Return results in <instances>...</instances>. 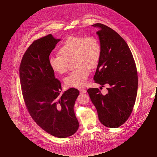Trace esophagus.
Segmentation results:
<instances>
[{
    "instance_id": "34e87169",
    "label": "esophagus",
    "mask_w": 157,
    "mask_h": 157,
    "mask_svg": "<svg viewBox=\"0 0 157 157\" xmlns=\"http://www.w3.org/2000/svg\"><path fill=\"white\" fill-rule=\"evenodd\" d=\"M79 90L80 91V93H82V94H83V93H86V92H87V91L85 89H82V88H80V89H79Z\"/></svg>"
}]
</instances>
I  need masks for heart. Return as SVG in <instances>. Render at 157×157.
<instances>
[{
	"label": "heart",
	"instance_id": "heart-1",
	"mask_svg": "<svg viewBox=\"0 0 157 157\" xmlns=\"http://www.w3.org/2000/svg\"><path fill=\"white\" fill-rule=\"evenodd\" d=\"M101 53L100 42L95 36H71L58 49L59 55L49 57V63L53 71L64 74L67 71L68 61L74 59L77 68L64 79L68 87H80L85 85L91 68L98 64Z\"/></svg>",
	"mask_w": 157,
	"mask_h": 157
}]
</instances>
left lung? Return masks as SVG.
Listing matches in <instances>:
<instances>
[{"mask_svg":"<svg viewBox=\"0 0 157 157\" xmlns=\"http://www.w3.org/2000/svg\"><path fill=\"white\" fill-rule=\"evenodd\" d=\"M98 29L101 53L94 80L106 88L102 95L98 88L87 90L100 122L105 127L118 128L128 119L133 110L138 90V72L128 45L119 34L102 24Z\"/></svg>","mask_w":157,"mask_h":157,"instance_id":"left-lung-1","label":"left lung"}]
</instances>
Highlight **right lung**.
Wrapping results in <instances>:
<instances>
[{
  "label": "right lung",
  "instance_id": "right-lung-1",
  "mask_svg": "<svg viewBox=\"0 0 157 157\" xmlns=\"http://www.w3.org/2000/svg\"><path fill=\"white\" fill-rule=\"evenodd\" d=\"M60 41L51 34L34 41L22 59L19 79L25 103L34 121L53 136L65 138L79 128L74 106L79 91L71 88L60 93L61 83L49 66V55Z\"/></svg>",
  "mask_w": 157,
  "mask_h": 157
}]
</instances>
